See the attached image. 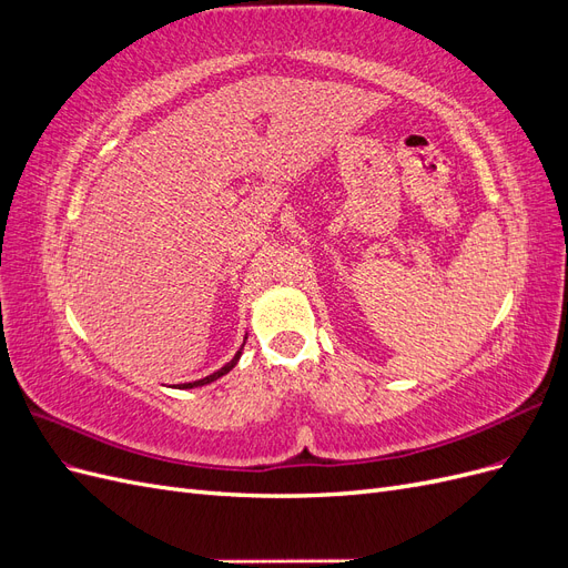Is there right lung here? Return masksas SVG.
Masks as SVG:
<instances>
[{"mask_svg":"<svg viewBox=\"0 0 568 568\" xmlns=\"http://www.w3.org/2000/svg\"><path fill=\"white\" fill-rule=\"evenodd\" d=\"M246 343V341H244ZM244 343H242V348L236 351V355L230 359V363L225 365V367H220L217 372H213V374H209V376H203V379H199V382H189V384H178V388H196V386H205V384H211V382H215V379H220V376H225L227 372H232L234 367H236V363H239V357H242V351H244Z\"/></svg>","mask_w":568,"mask_h":568,"instance_id":"1","label":"right lung"}]
</instances>
